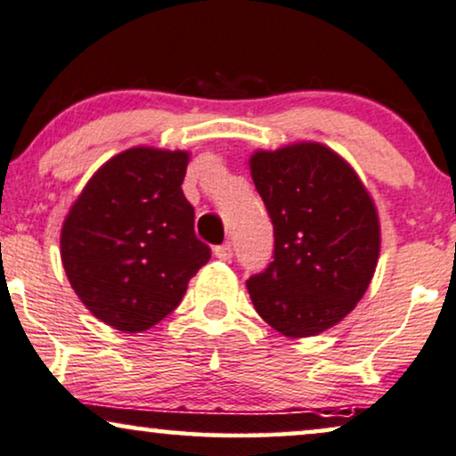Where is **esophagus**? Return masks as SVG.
Listing matches in <instances>:
<instances>
[{
	"label": "esophagus",
	"mask_w": 456,
	"mask_h": 456,
	"mask_svg": "<svg viewBox=\"0 0 456 456\" xmlns=\"http://www.w3.org/2000/svg\"><path fill=\"white\" fill-rule=\"evenodd\" d=\"M214 256H216V259H221V261H232L233 246L229 242L223 244V246H216V248H214Z\"/></svg>",
	"instance_id": "esophagus-1"
}]
</instances>
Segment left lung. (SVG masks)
Returning <instances> with one entry per match:
<instances>
[{
	"label": "left lung",
	"instance_id": "obj_1",
	"mask_svg": "<svg viewBox=\"0 0 456 456\" xmlns=\"http://www.w3.org/2000/svg\"><path fill=\"white\" fill-rule=\"evenodd\" d=\"M273 224V261L252 276L255 310L287 338H310L346 318L374 278L380 218L344 157L295 142L248 159Z\"/></svg>",
	"mask_w": 456,
	"mask_h": 456
}]
</instances>
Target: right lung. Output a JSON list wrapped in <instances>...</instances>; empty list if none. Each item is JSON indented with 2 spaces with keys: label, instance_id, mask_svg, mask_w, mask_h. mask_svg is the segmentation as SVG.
Listing matches in <instances>:
<instances>
[{
  "label": "right lung",
  "instance_id": "right-lung-1",
  "mask_svg": "<svg viewBox=\"0 0 456 456\" xmlns=\"http://www.w3.org/2000/svg\"><path fill=\"white\" fill-rule=\"evenodd\" d=\"M189 151L134 146L91 175L61 227L68 281L93 316L140 333L175 310L210 261L183 193Z\"/></svg>",
  "mask_w": 456,
  "mask_h": 456
}]
</instances>
